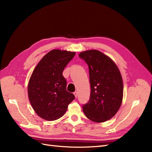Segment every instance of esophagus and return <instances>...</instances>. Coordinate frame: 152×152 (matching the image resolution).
I'll list each match as a JSON object with an SVG mask.
<instances>
[{
  "mask_svg": "<svg viewBox=\"0 0 152 152\" xmlns=\"http://www.w3.org/2000/svg\"><path fill=\"white\" fill-rule=\"evenodd\" d=\"M73 94L75 95V98H77V96H78V93L77 91H75L74 93H73Z\"/></svg>",
  "mask_w": 152,
  "mask_h": 152,
  "instance_id": "esophagus-1",
  "label": "esophagus"
}]
</instances>
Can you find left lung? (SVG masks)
I'll return each mask as SVG.
<instances>
[{
    "label": "left lung",
    "instance_id": "8db88e82",
    "mask_svg": "<svg viewBox=\"0 0 152 152\" xmlns=\"http://www.w3.org/2000/svg\"><path fill=\"white\" fill-rule=\"evenodd\" d=\"M89 66L91 94L82 106L86 116L95 122L110 120L120 108L123 98L122 78L112 59L98 50L79 55Z\"/></svg>",
    "mask_w": 152,
    "mask_h": 152
}]
</instances>
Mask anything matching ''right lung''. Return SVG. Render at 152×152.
<instances>
[{"label": "right lung", "mask_w": 152, "mask_h": 152, "mask_svg": "<svg viewBox=\"0 0 152 152\" xmlns=\"http://www.w3.org/2000/svg\"><path fill=\"white\" fill-rule=\"evenodd\" d=\"M75 52L53 49L42 58L32 73L28 86L30 102L35 113L53 121L61 117L75 96L66 91L64 68Z\"/></svg>", "instance_id": "right-lung-1"}]
</instances>
